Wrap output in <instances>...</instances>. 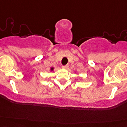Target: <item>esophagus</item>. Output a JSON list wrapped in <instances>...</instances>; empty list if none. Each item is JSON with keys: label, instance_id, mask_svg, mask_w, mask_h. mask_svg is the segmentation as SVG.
I'll list each match as a JSON object with an SVG mask.
<instances>
[{"label": "esophagus", "instance_id": "esophagus-1", "mask_svg": "<svg viewBox=\"0 0 127 127\" xmlns=\"http://www.w3.org/2000/svg\"><path fill=\"white\" fill-rule=\"evenodd\" d=\"M68 67H69V66H68V65H64V66H63V69H68Z\"/></svg>", "mask_w": 127, "mask_h": 127}]
</instances>
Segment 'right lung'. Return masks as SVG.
<instances>
[{
    "mask_svg": "<svg viewBox=\"0 0 127 127\" xmlns=\"http://www.w3.org/2000/svg\"><path fill=\"white\" fill-rule=\"evenodd\" d=\"M53 69H54L53 68H51V70H53Z\"/></svg>",
    "mask_w": 127,
    "mask_h": 127,
    "instance_id": "obj_1",
    "label": "right lung"
}]
</instances>
